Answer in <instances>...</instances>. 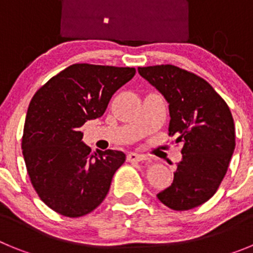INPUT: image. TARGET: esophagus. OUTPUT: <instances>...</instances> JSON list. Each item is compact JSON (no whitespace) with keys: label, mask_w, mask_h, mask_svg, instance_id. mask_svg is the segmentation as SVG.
I'll list each match as a JSON object with an SVG mask.
<instances>
[{"label":"esophagus","mask_w":253,"mask_h":253,"mask_svg":"<svg viewBox=\"0 0 253 253\" xmlns=\"http://www.w3.org/2000/svg\"><path fill=\"white\" fill-rule=\"evenodd\" d=\"M126 160H128L129 162H140V161L147 160V157L144 156V154H139V153H134V152H130V153H128V156H126Z\"/></svg>","instance_id":"obj_1"}]
</instances>
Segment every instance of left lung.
<instances>
[{
    "label": "left lung",
    "mask_w": 253,
    "mask_h": 253,
    "mask_svg": "<svg viewBox=\"0 0 253 253\" xmlns=\"http://www.w3.org/2000/svg\"><path fill=\"white\" fill-rule=\"evenodd\" d=\"M138 72L169 102V135L184 144L173 182L157 198L169 209H194L216 193L227 173L236 147L233 116L213 87L189 71L162 64Z\"/></svg>",
    "instance_id": "obj_1"
}]
</instances>
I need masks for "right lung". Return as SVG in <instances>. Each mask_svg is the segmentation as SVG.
Listing matches in <instances>:
<instances>
[{
  "label": "right lung",
  "instance_id": "obj_1",
  "mask_svg": "<svg viewBox=\"0 0 253 253\" xmlns=\"http://www.w3.org/2000/svg\"><path fill=\"white\" fill-rule=\"evenodd\" d=\"M135 75L129 67L77 63L40 87L26 114L22 154L39 198L60 215L77 218L104 202L120 151L92 153L82 125L104 115L111 96Z\"/></svg>",
  "mask_w": 253,
  "mask_h": 253
}]
</instances>
